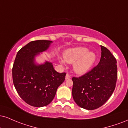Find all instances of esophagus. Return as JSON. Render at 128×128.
<instances>
[{
    "instance_id": "1",
    "label": "esophagus",
    "mask_w": 128,
    "mask_h": 128,
    "mask_svg": "<svg viewBox=\"0 0 128 128\" xmlns=\"http://www.w3.org/2000/svg\"><path fill=\"white\" fill-rule=\"evenodd\" d=\"M71 78V76H70V75L68 74H66V79L67 80V79H70Z\"/></svg>"
}]
</instances>
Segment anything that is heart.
Wrapping results in <instances>:
<instances>
[{
	"mask_svg": "<svg viewBox=\"0 0 128 128\" xmlns=\"http://www.w3.org/2000/svg\"><path fill=\"white\" fill-rule=\"evenodd\" d=\"M64 61L69 64H73V70L78 74H84L90 70L96 60V55L88 52L84 47H76L66 50L63 55ZM64 64L63 60L60 61Z\"/></svg>",
	"mask_w": 128,
	"mask_h": 128,
	"instance_id": "obj_1",
	"label": "heart"
}]
</instances>
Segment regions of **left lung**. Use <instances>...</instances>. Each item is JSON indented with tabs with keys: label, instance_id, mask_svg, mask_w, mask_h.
<instances>
[{
	"label": "left lung",
	"instance_id": "8db88e82",
	"mask_svg": "<svg viewBox=\"0 0 128 128\" xmlns=\"http://www.w3.org/2000/svg\"><path fill=\"white\" fill-rule=\"evenodd\" d=\"M98 64L84 75L73 77L72 95L81 108L95 110L102 106L112 95L118 78L116 59L108 49L101 46Z\"/></svg>",
	"mask_w": 128,
	"mask_h": 128
}]
</instances>
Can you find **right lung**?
Returning a JSON list of instances; mask_svg holds the SVG:
<instances>
[{
	"instance_id": "obj_1",
	"label": "right lung",
	"mask_w": 128,
	"mask_h": 128,
	"mask_svg": "<svg viewBox=\"0 0 128 128\" xmlns=\"http://www.w3.org/2000/svg\"><path fill=\"white\" fill-rule=\"evenodd\" d=\"M52 41H32L17 52L12 67V79L16 91L29 105L42 107L54 98L65 80L66 73H58L51 62L37 64L35 56L46 50Z\"/></svg>"
}]
</instances>
